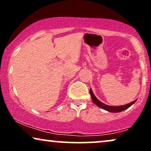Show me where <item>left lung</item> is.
Masks as SVG:
<instances>
[{
    "label": "left lung",
    "instance_id": "left-lung-1",
    "mask_svg": "<svg viewBox=\"0 0 151 151\" xmlns=\"http://www.w3.org/2000/svg\"><path fill=\"white\" fill-rule=\"evenodd\" d=\"M89 92L90 94H91V97L92 99V101L94 104H96L97 106L99 107L104 110L107 111L109 112H113V113H119V112L123 111L126 110V109H129L131 106H132L135 102L136 101V99L134 100V101L131 102V103L127 104L126 105H123V106H109V105H106L105 104L102 103L101 101H100L98 99L96 96H94L93 93L92 92V90H91V88L89 89Z\"/></svg>",
    "mask_w": 151,
    "mask_h": 151
}]
</instances>
